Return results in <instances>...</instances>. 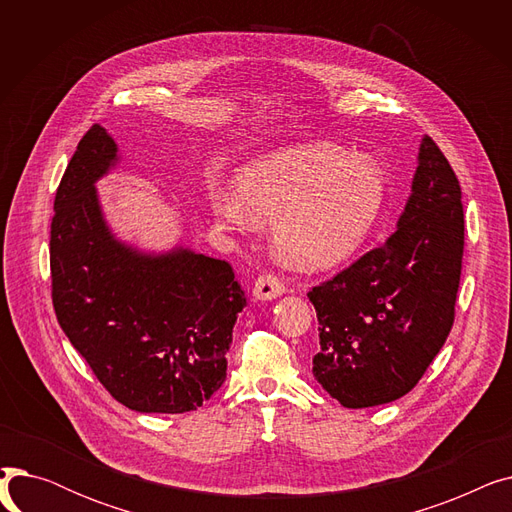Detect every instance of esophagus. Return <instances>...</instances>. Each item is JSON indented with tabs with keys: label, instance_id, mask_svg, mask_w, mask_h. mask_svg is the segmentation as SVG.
I'll return each mask as SVG.
<instances>
[{
	"label": "esophagus",
	"instance_id": "34e87169",
	"mask_svg": "<svg viewBox=\"0 0 512 512\" xmlns=\"http://www.w3.org/2000/svg\"><path fill=\"white\" fill-rule=\"evenodd\" d=\"M284 292H286V286L274 274L259 276L255 280V286H253L255 301H272V299H278L280 294H284Z\"/></svg>",
	"mask_w": 512,
	"mask_h": 512
}]
</instances>
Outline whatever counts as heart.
<instances>
[{"label": "heart", "mask_w": 512, "mask_h": 512, "mask_svg": "<svg viewBox=\"0 0 512 512\" xmlns=\"http://www.w3.org/2000/svg\"><path fill=\"white\" fill-rule=\"evenodd\" d=\"M384 199V174L371 159L351 157L332 143H307L247 161L236 172V191L211 193V209L228 228L274 222L280 253L294 265L319 270L363 245Z\"/></svg>", "instance_id": "heart-1"}]
</instances>
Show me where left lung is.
<instances>
[{
	"label": "left lung",
	"instance_id": "left-lung-1",
	"mask_svg": "<svg viewBox=\"0 0 512 512\" xmlns=\"http://www.w3.org/2000/svg\"><path fill=\"white\" fill-rule=\"evenodd\" d=\"M411 197L396 232L307 297L317 311L313 375L346 409L411 392L444 346L461 282V184L423 137Z\"/></svg>",
	"mask_w": 512,
	"mask_h": 512
}]
</instances>
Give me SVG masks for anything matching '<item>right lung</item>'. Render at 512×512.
<instances>
[{
  "mask_svg": "<svg viewBox=\"0 0 512 512\" xmlns=\"http://www.w3.org/2000/svg\"><path fill=\"white\" fill-rule=\"evenodd\" d=\"M116 164L114 139L93 124L53 203V309L95 378L124 407L195 411L226 380L245 292L228 261L182 247L143 253L118 240L95 188Z\"/></svg>",
  "mask_w": 512,
  "mask_h": 512,
  "instance_id": "obj_1",
  "label": "right lung"
}]
</instances>
